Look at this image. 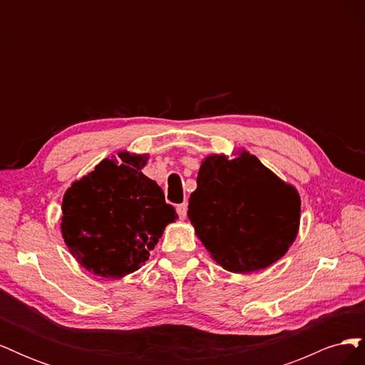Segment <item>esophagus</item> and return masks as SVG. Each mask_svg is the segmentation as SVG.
<instances>
[{
    "label": "esophagus",
    "instance_id": "1",
    "mask_svg": "<svg viewBox=\"0 0 365 365\" xmlns=\"http://www.w3.org/2000/svg\"><path fill=\"white\" fill-rule=\"evenodd\" d=\"M176 213H178V216L181 219H184L187 216V202H182V204L176 205Z\"/></svg>",
    "mask_w": 365,
    "mask_h": 365
}]
</instances>
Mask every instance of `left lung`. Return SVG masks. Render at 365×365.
<instances>
[{
  "label": "left lung",
  "instance_id": "obj_1",
  "mask_svg": "<svg viewBox=\"0 0 365 365\" xmlns=\"http://www.w3.org/2000/svg\"><path fill=\"white\" fill-rule=\"evenodd\" d=\"M189 200V219L213 260L231 272L268 268L297 236L300 196L257 157L210 155Z\"/></svg>",
  "mask_w": 365,
  "mask_h": 365
}]
</instances>
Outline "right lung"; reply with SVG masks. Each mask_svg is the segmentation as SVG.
Returning a JSON list of instances; mask_svg holds the SVG:
<instances>
[{"label":"right lung","instance_id":"add662e5","mask_svg":"<svg viewBox=\"0 0 365 365\" xmlns=\"http://www.w3.org/2000/svg\"><path fill=\"white\" fill-rule=\"evenodd\" d=\"M73 182L62 201V236L73 257L103 279L141 268L178 217L161 187L143 175L148 155L118 153Z\"/></svg>","mask_w":365,"mask_h":365}]
</instances>
